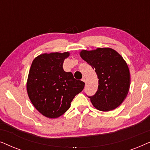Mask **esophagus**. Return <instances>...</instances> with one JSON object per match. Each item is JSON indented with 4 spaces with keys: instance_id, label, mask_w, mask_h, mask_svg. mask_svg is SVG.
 I'll return each mask as SVG.
<instances>
[{
    "instance_id": "obj_1",
    "label": "esophagus",
    "mask_w": 150,
    "mask_h": 150,
    "mask_svg": "<svg viewBox=\"0 0 150 150\" xmlns=\"http://www.w3.org/2000/svg\"><path fill=\"white\" fill-rule=\"evenodd\" d=\"M82 81H83L84 83H85V82H86V79H85V77H83V79H82Z\"/></svg>"
}]
</instances>
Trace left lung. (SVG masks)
Wrapping results in <instances>:
<instances>
[{"label": "left lung", "instance_id": "obj_1", "mask_svg": "<svg viewBox=\"0 0 150 150\" xmlns=\"http://www.w3.org/2000/svg\"><path fill=\"white\" fill-rule=\"evenodd\" d=\"M80 55L95 69L99 79L96 93L89 96L94 107L101 111L118 107L128 95L130 85V71L123 57L109 48L84 50Z\"/></svg>", "mask_w": 150, "mask_h": 150}]
</instances>
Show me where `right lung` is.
<instances>
[{
  "label": "right lung",
  "instance_id": "obj_1",
  "mask_svg": "<svg viewBox=\"0 0 150 150\" xmlns=\"http://www.w3.org/2000/svg\"><path fill=\"white\" fill-rule=\"evenodd\" d=\"M69 52H53L37 57L28 74L26 89L29 99L39 112L49 118L65 113L85 83L63 70V64Z\"/></svg>",
  "mask_w": 150,
  "mask_h": 150
}]
</instances>
